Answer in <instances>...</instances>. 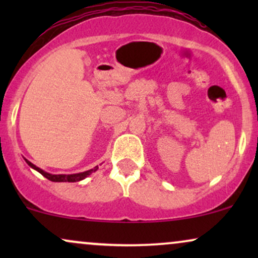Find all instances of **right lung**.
<instances>
[{"label": "right lung", "instance_id": "obj_1", "mask_svg": "<svg viewBox=\"0 0 258 258\" xmlns=\"http://www.w3.org/2000/svg\"><path fill=\"white\" fill-rule=\"evenodd\" d=\"M25 161L28 162L29 166L35 168V170L38 171V172L42 174L43 177H46L47 179L52 180V182H79V180L84 179V178H86V177L90 176L92 172L97 171V168H98V167H94V168H92V170L85 171V172H81V173H75V174H51V173L44 172V171L41 170V168L36 167L34 164H31L30 161H28V160H25Z\"/></svg>", "mask_w": 258, "mask_h": 258}]
</instances>
